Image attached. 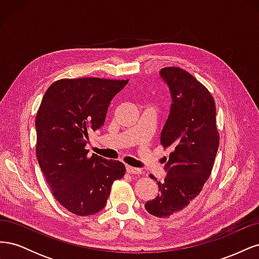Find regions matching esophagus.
<instances>
[{"label":"esophagus","mask_w":259,"mask_h":259,"mask_svg":"<svg viewBox=\"0 0 259 259\" xmlns=\"http://www.w3.org/2000/svg\"><path fill=\"white\" fill-rule=\"evenodd\" d=\"M126 171L128 174H142V169L132 166H126Z\"/></svg>","instance_id":"obj_1"}]
</instances>
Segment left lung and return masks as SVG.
<instances>
[{"label":"left lung","instance_id":"obj_1","mask_svg":"<svg viewBox=\"0 0 259 259\" xmlns=\"http://www.w3.org/2000/svg\"><path fill=\"white\" fill-rule=\"evenodd\" d=\"M160 75L171 97L160 142L171 152L164 161L166 177L156 182L159 193L145 208L155 217L168 218L200 194L214 166L219 135L215 101L205 86L178 67L163 68Z\"/></svg>","mask_w":259,"mask_h":259}]
</instances>
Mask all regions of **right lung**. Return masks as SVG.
I'll return each mask as SVG.
<instances>
[{"mask_svg":"<svg viewBox=\"0 0 259 259\" xmlns=\"http://www.w3.org/2000/svg\"><path fill=\"white\" fill-rule=\"evenodd\" d=\"M128 80L61 79L46 91L35 117L36 158L60 204L88 216L103 209L114 180L125 174L120 161L85 149L89 133L103 126L108 107Z\"/></svg>","mask_w":259,"mask_h":259,"instance_id":"add662e5","label":"right lung"}]
</instances>
